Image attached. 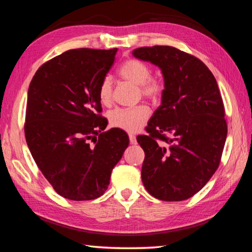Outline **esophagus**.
Here are the masks:
<instances>
[{"mask_svg": "<svg viewBox=\"0 0 252 252\" xmlns=\"http://www.w3.org/2000/svg\"><path fill=\"white\" fill-rule=\"evenodd\" d=\"M129 139H130L131 144H136V138L134 134H129Z\"/></svg>", "mask_w": 252, "mask_h": 252, "instance_id": "34e87169", "label": "esophagus"}]
</instances>
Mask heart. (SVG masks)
I'll return each instance as SVG.
<instances>
[{"label":"heart","mask_w":252,"mask_h":252,"mask_svg":"<svg viewBox=\"0 0 252 252\" xmlns=\"http://www.w3.org/2000/svg\"><path fill=\"white\" fill-rule=\"evenodd\" d=\"M121 79L139 86L141 95L151 101L158 100L164 90L162 79L157 76H151V68L139 59H127L119 69ZM98 97L103 106L112 102V81L109 77H104L99 85ZM150 117L149 109L145 106H136L129 109H114L108 113L109 125L126 132L139 131L145 125Z\"/></svg>","instance_id":"heart-1"}]
</instances>
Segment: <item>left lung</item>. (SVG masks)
<instances>
[{
    "label": "left lung",
    "instance_id": "1",
    "mask_svg": "<svg viewBox=\"0 0 252 252\" xmlns=\"http://www.w3.org/2000/svg\"><path fill=\"white\" fill-rule=\"evenodd\" d=\"M132 54L158 66L164 77L162 103L145 127L149 134L136 138L145 153L142 182L155 198L185 200L220 163L227 122L217 81L202 61L175 47H141Z\"/></svg>",
    "mask_w": 252,
    "mask_h": 252
}]
</instances>
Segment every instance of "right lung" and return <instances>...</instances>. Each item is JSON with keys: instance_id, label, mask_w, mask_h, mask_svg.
Instances as JSON below:
<instances>
[{"instance_id": "add662e5", "label": "right lung", "mask_w": 252, "mask_h": 252, "mask_svg": "<svg viewBox=\"0 0 252 252\" xmlns=\"http://www.w3.org/2000/svg\"><path fill=\"white\" fill-rule=\"evenodd\" d=\"M117 50H67L43 63L31 81L24 126L27 145L43 175L67 199L103 195L129 145L122 130L102 132L108 121L100 116L99 85Z\"/></svg>"}]
</instances>
